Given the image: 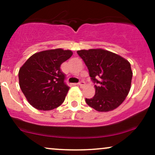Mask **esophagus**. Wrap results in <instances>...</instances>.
I'll return each mask as SVG.
<instances>
[{"label":"esophagus","mask_w":155,"mask_h":155,"mask_svg":"<svg viewBox=\"0 0 155 155\" xmlns=\"http://www.w3.org/2000/svg\"><path fill=\"white\" fill-rule=\"evenodd\" d=\"M79 85L81 87H84L85 86V82L84 81H81L79 83Z\"/></svg>","instance_id":"obj_1"}]
</instances>
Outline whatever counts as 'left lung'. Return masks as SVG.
<instances>
[{
	"mask_svg": "<svg viewBox=\"0 0 155 155\" xmlns=\"http://www.w3.org/2000/svg\"><path fill=\"white\" fill-rule=\"evenodd\" d=\"M94 83L95 95L86 98L96 111H112L120 106L130 90L133 72L130 64L120 55L102 49L79 50Z\"/></svg>",
	"mask_w": 155,
	"mask_h": 155,
	"instance_id": "left-lung-1",
	"label": "left lung"
}]
</instances>
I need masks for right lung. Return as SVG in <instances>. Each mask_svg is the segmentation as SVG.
<instances>
[{"instance_id": "right-lung-1", "label": "right lung", "mask_w": 155, "mask_h": 155, "mask_svg": "<svg viewBox=\"0 0 155 155\" xmlns=\"http://www.w3.org/2000/svg\"><path fill=\"white\" fill-rule=\"evenodd\" d=\"M72 54L71 50L62 49L42 51L32 55L21 67L19 87L31 106L49 111L63 104L70 87L60 65Z\"/></svg>"}]
</instances>
